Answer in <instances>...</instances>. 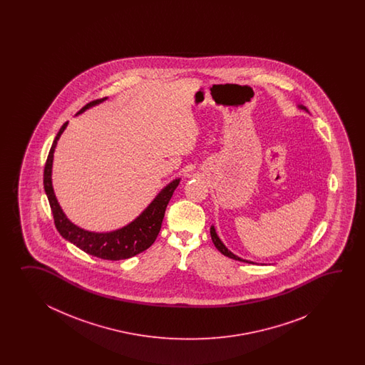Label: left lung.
I'll use <instances>...</instances> for the list:
<instances>
[{
  "label": "left lung",
  "mask_w": 365,
  "mask_h": 365,
  "mask_svg": "<svg viewBox=\"0 0 365 365\" xmlns=\"http://www.w3.org/2000/svg\"><path fill=\"white\" fill-rule=\"evenodd\" d=\"M300 108L305 109L307 112H308V109L305 108L304 106H299ZM210 235H211V240L214 242V245L217 247V250L222 253V255H225V256L230 257V258H233V259H237V261H241V262H248V264H255V262H250V261H247V259H242L240 257L235 256L232 252H230L228 249L225 248V244L220 241V239L217 237V232H215V228H214V225H211V228H210Z\"/></svg>",
  "instance_id": "1"
}]
</instances>
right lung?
I'll list each match as a JSON object with an SVG mask.
<instances>
[{"instance_id": "right-lung-1", "label": "right lung", "mask_w": 365, "mask_h": 365, "mask_svg": "<svg viewBox=\"0 0 365 365\" xmlns=\"http://www.w3.org/2000/svg\"><path fill=\"white\" fill-rule=\"evenodd\" d=\"M106 99L107 98L90 101L78 112V115ZM66 126L68 123L62 125L60 132L56 135L52 148L49 150L46 167H44V180H43L44 190L47 194L49 206L53 214L57 231L63 239L73 242L76 247L82 249L86 253L99 257L103 259H110V261L126 259L150 248L154 244L156 236L160 231L167 205L171 200L175 189L179 185L180 179L173 180L165 186L163 190L156 195L155 200L148 205V209L145 210L135 220H133L132 223L113 232L96 233L85 231L77 225H73L69 219L65 217L58 202L56 200L53 186H52L53 153H55L57 140L61 137L62 132L65 130Z\"/></svg>"}]
</instances>
